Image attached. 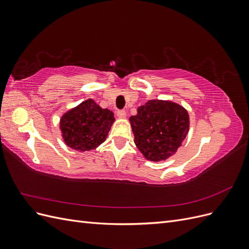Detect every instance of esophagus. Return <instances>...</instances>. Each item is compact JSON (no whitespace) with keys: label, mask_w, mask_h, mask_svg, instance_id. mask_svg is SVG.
I'll return each instance as SVG.
<instances>
[{"label":"esophagus","mask_w":249,"mask_h":249,"mask_svg":"<svg viewBox=\"0 0 249 249\" xmlns=\"http://www.w3.org/2000/svg\"><path fill=\"white\" fill-rule=\"evenodd\" d=\"M126 116V113L124 110H119L117 111V117L118 118H125Z\"/></svg>","instance_id":"1"}]
</instances>
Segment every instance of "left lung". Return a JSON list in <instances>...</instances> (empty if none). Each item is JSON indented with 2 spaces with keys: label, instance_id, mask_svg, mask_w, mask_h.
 I'll return each instance as SVG.
<instances>
[{
  "label": "left lung",
  "instance_id": "left-lung-1",
  "mask_svg": "<svg viewBox=\"0 0 249 249\" xmlns=\"http://www.w3.org/2000/svg\"><path fill=\"white\" fill-rule=\"evenodd\" d=\"M134 142L146 160H167L182 146L190 119L188 111L178 103L149 100L130 117Z\"/></svg>",
  "mask_w": 249,
  "mask_h": 249
}]
</instances>
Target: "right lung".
Masks as SVG:
<instances>
[{"mask_svg":"<svg viewBox=\"0 0 249 249\" xmlns=\"http://www.w3.org/2000/svg\"><path fill=\"white\" fill-rule=\"evenodd\" d=\"M114 122V113L88 99L66 111L60 118L59 127L65 144L83 153L105 142Z\"/></svg>","mask_w":249,"mask_h":249,"instance_id":"1","label":"right lung"}]
</instances>
